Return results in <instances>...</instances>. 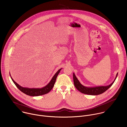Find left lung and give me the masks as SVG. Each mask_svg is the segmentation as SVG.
Here are the masks:
<instances>
[{"instance_id":"left-lung-1","label":"left lung","mask_w":127,"mask_h":127,"mask_svg":"<svg viewBox=\"0 0 127 127\" xmlns=\"http://www.w3.org/2000/svg\"><path fill=\"white\" fill-rule=\"evenodd\" d=\"M118 75V73L116 76V77L114 81L112 82V83L108 86H98V87H88L83 86L81 84L77 78L76 76H75L74 73H73V81H74V85L75 88L81 93L89 95H98L100 94H102L103 93L105 92L107 90H108L112 85L114 83V81H115Z\"/></svg>"}]
</instances>
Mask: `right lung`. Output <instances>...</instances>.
I'll return each mask as SVG.
<instances>
[{"label": "right lung", "instance_id": "1", "mask_svg": "<svg viewBox=\"0 0 127 127\" xmlns=\"http://www.w3.org/2000/svg\"><path fill=\"white\" fill-rule=\"evenodd\" d=\"M62 68L60 69L54 75V76L52 77V79L51 80L50 82L46 86L43 87L41 88H26V87H23L19 85L18 83H17L11 77L10 73V75L11 76V78L12 79L13 82L14 83L16 86V87L23 93L24 94L30 95V96H39L41 95L45 94H46L48 93L53 88L54 84L55 83L57 77L59 74L60 71L61 70Z\"/></svg>", "mask_w": 127, "mask_h": 127}]
</instances>
